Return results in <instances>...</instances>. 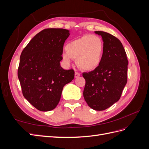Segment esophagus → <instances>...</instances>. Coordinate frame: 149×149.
<instances>
[{
	"instance_id": "esophagus-1",
	"label": "esophagus",
	"mask_w": 149,
	"mask_h": 149,
	"mask_svg": "<svg viewBox=\"0 0 149 149\" xmlns=\"http://www.w3.org/2000/svg\"><path fill=\"white\" fill-rule=\"evenodd\" d=\"M79 76H80V74L79 73H78V72H75L74 73V77L75 78H78Z\"/></svg>"
}]
</instances>
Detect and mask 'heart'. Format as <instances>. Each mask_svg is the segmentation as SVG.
Returning <instances> with one entry per match:
<instances>
[{"label":"heart","mask_w":149,"mask_h":149,"mask_svg":"<svg viewBox=\"0 0 149 149\" xmlns=\"http://www.w3.org/2000/svg\"><path fill=\"white\" fill-rule=\"evenodd\" d=\"M65 49L62 58L66 65H70L72 59H76V64L81 69L92 71L101 64L104 43L99 36L86 35L68 43Z\"/></svg>","instance_id":"obj_1"}]
</instances>
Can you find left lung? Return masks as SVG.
<instances>
[{
  "label": "left lung",
  "instance_id": "obj_1",
  "mask_svg": "<svg viewBox=\"0 0 149 149\" xmlns=\"http://www.w3.org/2000/svg\"><path fill=\"white\" fill-rule=\"evenodd\" d=\"M104 53L95 70L83 73L84 100L91 109L103 111L118 102L127 81L128 60L123 44L114 36L102 31Z\"/></svg>",
  "mask_w": 149,
  "mask_h": 149
}]
</instances>
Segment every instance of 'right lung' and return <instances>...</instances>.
<instances>
[{"label": "right lung", "mask_w": 149, "mask_h": 149, "mask_svg": "<svg viewBox=\"0 0 149 149\" xmlns=\"http://www.w3.org/2000/svg\"><path fill=\"white\" fill-rule=\"evenodd\" d=\"M69 35L68 30L45 29L30 40L21 53L18 78L22 93L39 111L55 109L64 86L74 79V70H65L60 63Z\"/></svg>", "instance_id": "obj_1"}]
</instances>
